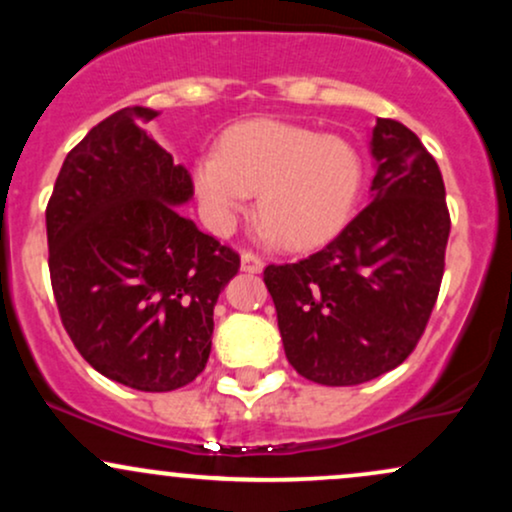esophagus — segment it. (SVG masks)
Masks as SVG:
<instances>
[{
	"label": "esophagus",
	"mask_w": 512,
	"mask_h": 512,
	"mask_svg": "<svg viewBox=\"0 0 512 512\" xmlns=\"http://www.w3.org/2000/svg\"><path fill=\"white\" fill-rule=\"evenodd\" d=\"M240 267H243V272L248 274H260L264 262L262 257L255 255V252H243V255H240Z\"/></svg>",
	"instance_id": "34e87169"
}]
</instances>
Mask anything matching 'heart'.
I'll list each match as a JSON object with an SVG mask.
<instances>
[{
	"label": "heart",
	"mask_w": 512,
	"mask_h": 512,
	"mask_svg": "<svg viewBox=\"0 0 512 512\" xmlns=\"http://www.w3.org/2000/svg\"><path fill=\"white\" fill-rule=\"evenodd\" d=\"M363 163L354 144L281 120L228 129L219 154L195 163V187L211 226L228 231L250 207L289 248H313L337 236L361 192Z\"/></svg>",
	"instance_id": "heart-1"
}]
</instances>
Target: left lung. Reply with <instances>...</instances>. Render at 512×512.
Here are the masks:
<instances>
[{
	"label": "left lung",
	"instance_id": "obj_1",
	"mask_svg": "<svg viewBox=\"0 0 512 512\" xmlns=\"http://www.w3.org/2000/svg\"><path fill=\"white\" fill-rule=\"evenodd\" d=\"M373 202L322 250L269 264L286 358L330 387L361 385L407 361L438 301L450 211L436 158L397 120L378 117Z\"/></svg>",
	"mask_w": 512,
	"mask_h": 512
}]
</instances>
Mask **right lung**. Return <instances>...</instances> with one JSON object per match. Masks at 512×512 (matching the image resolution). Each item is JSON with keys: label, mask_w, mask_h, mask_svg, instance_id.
<instances>
[{"label": "right lung", "mask_w": 512, "mask_h": 512, "mask_svg": "<svg viewBox=\"0 0 512 512\" xmlns=\"http://www.w3.org/2000/svg\"><path fill=\"white\" fill-rule=\"evenodd\" d=\"M122 108L64 158L45 209L50 281L76 351L142 392L192 383L209 361L214 305L240 255L180 214L195 192L144 125Z\"/></svg>", "instance_id": "add662e5"}]
</instances>
